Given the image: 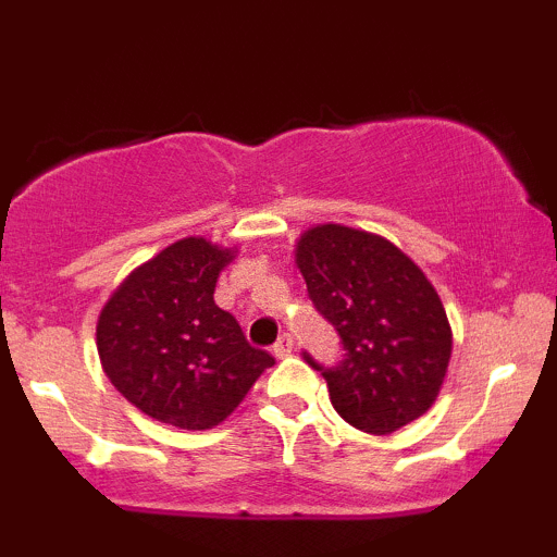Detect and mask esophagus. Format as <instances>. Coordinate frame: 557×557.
<instances>
[{"label": "esophagus", "instance_id": "34e87169", "mask_svg": "<svg viewBox=\"0 0 557 557\" xmlns=\"http://www.w3.org/2000/svg\"><path fill=\"white\" fill-rule=\"evenodd\" d=\"M290 350H293V337L285 332V335H280L277 343L272 345V354L277 356V359H285V356H290Z\"/></svg>", "mask_w": 557, "mask_h": 557}]
</instances>
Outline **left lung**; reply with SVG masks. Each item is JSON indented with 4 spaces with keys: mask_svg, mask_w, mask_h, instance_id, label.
Returning <instances> with one entry per match:
<instances>
[{
    "mask_svg": "<svg viewBox=\"0 0 557 557\" xmlns=\"http://www.w3.org/2000/svg\"><path fill=\"white\" fill-rule=\"evenodd\" d=\"M298 270L311 304L335 327L343 359L304 361L327 380L335 411L369 434L419 419L450 361V324L424 272L380 235L343 225L309 230Z\"/></svg>",
    "mask_w": 557,
    "mask_h": 557,
    "instance_id": "1",
    "label": "left lung"
}]
</instances>
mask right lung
<instances>
[{
  "mask_svg": "<svg viewBox=\"0 0 557 557\" xmlns=\"http://www.w3.org/2000/svg\"><path fill=\"white\" fill-rule=\"evenodd\" d=\"M230 259L203 238L177 240L138 267L101 309V367L146 417L212 430L274 363L214 304L216 277Z\"/></svg>",
  "mask_w": 557,
  "mask_h": 557,
  "instance_id": "add662e5",
  "label": "right lung"
}]
</instances>
